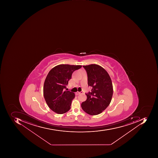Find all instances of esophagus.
Returning <instances> with one entry per match:
<instances>
[{
    "label": "esophagus",
    "instance_id": "obj_1",
    "mask_svg": "<svg viewBox=\"0 0 158 158\" xmlns=\"http://www.w3.org/2000/svg\"><path fill=\"white\" fill-rule=\"evenodd\" d=\"M81 93H83V92H77V94H81Z\"/></svg>",
    "mask_w": 158,
    "mask_h": 158
}]
</instances>
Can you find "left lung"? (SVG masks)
<instances>
[{
    "mask_svg": "<svg viewBox=\"0 0 158 158\" xmlns=\"http://www.w3.org/2000/svg\"><path fill=\"white\" fill-rule=\"evenodd\" d=\"M87 74L88 85L92 88L86 94L87 99L81 107L88 114L96 115L102 113L109 105L113 94L112 81L108 73L96 64L83 65Z\"/></svg>",
    "mask_w": 158,
    "mask_h": 158,
    "instance_id": "1",
    "label": "left lung"
}]
</instances>
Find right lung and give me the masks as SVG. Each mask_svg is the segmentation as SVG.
I'll list each match as a JSON object with an SVG mask.
<instances>
[{
    "label": "right lung",
    "mask_w": 158,
    "mask_h": 158,
    "mask_svg": "<svg viewBox=\"0 0 158 158\" xmlns=\"http://www.w3.org/2000/svg\"><path fill=\"white\" fill-rule=\"evenodd\" d=\"M81 67V65L59 64L48 73L44 85V96L49 107L56 114H64L70 109L75 94L64 90L73 72Z\"/></svg>",
    "instance_id": "add662e5"
}]
</instances>
